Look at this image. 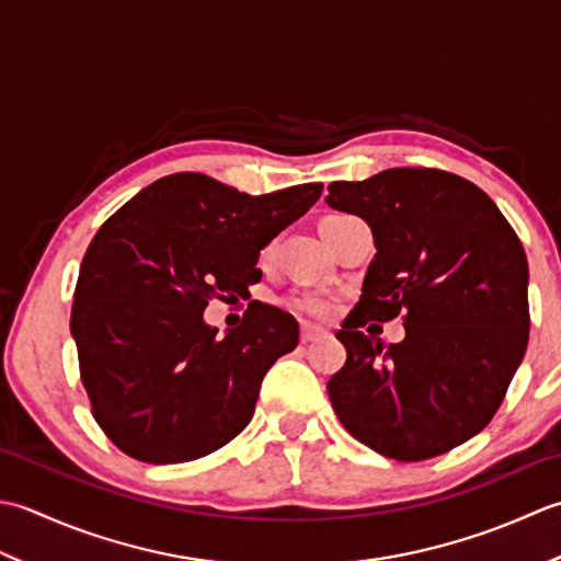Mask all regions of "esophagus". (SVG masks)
I'll return each instance as SVG.
<instances>
[{
  "mask_svg": "<svg viewBox=\"0 0 561 561\" xmlns=\"http://www.w3.org/2000/svg\"><path fill=\"white\" fill-rule=\"evenodd\" d=\"M324 331L319 329V327H312V324H302V329H300V341L302 344H310V341H314V339H319L322 336Z\"/></svg>",
  "mask_w": 561,
  "mask_h": 561,
  "instance_id": "obj_1",
  "label": "esophagus"
}]
</instances>
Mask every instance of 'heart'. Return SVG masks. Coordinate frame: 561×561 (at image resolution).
<instances>
[{"instance_id":"b5f03b06","label":"heart","mask_w":561,"mask_h":561,"mask_svg":"<svg viewBox=\"0 0 561 561\" xmlns=\"http://www.w3.org/2000/svg\"><path fill=\"white\" fill-rule=\"evenodd\" d=\"M288 307L297 314L312 319H329L336 312V300L324 293H295L288 297Z\"/></svg>"}]
</instances>
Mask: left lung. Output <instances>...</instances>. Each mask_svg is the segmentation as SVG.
I'll list each match as a JSON object with an SVG mask.
<instances>
[{
    "mask_svg": "<svg viewBox=\"0 0 561 561\" xmlns=\"http://www.w3.org/2000/svg\"><path fill=\"white\" fill-rule=\"evenodd\" d=\"M327 203L370 225L377 254L336 331L327 392L353 438L399 462L448 453L496 414L528 348V259L496 203L450 171L402 167L334 181ZM404 313L387 350L357 329Z\"/></svg>",
    "mask_w": 561,
    "mask_h": 561,
    "instance_id": "obj_1",
    "label": "left lung"
}]
</instances>
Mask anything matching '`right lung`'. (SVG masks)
<instances>
[{
    "label": "right lung",
    "mask_w": 561,
    "mask_h": 561,
    "mask_svg": "<svg viewBox=\"0 0 561 561\" xmlns=\"http://www.w3.org/2000/svg\"><path fill=\"white\" fill-rule=\"evenodd\" d=\"M322 188L249 196L181 171L101 225L79 268L70 329L91 414L125 455L188 462L249 424L261 380L300 329L278 307L251 302L242 324L217 336L203 310L261 280L259 251Z\"/></svg>",
    "instance_id": "add662e5"
}]
</instances>
